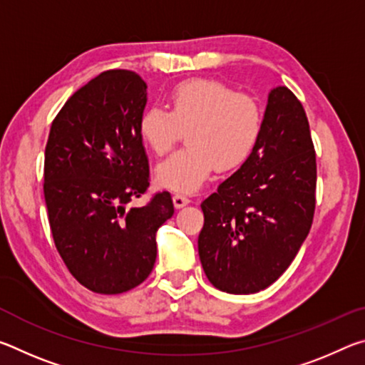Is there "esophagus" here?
Here are the masks:
<instances>
[{"instance_id": "34e87169", "label": "esophagus", "mask_w": 365, "mask_h": 365, "mask_svg": "<svg viewBox=\"0 0 365 365\" xmlns=\"http://www.w3.org/2000/svg\"><path fill=\"white\" fill-rule=\"evenodd\" d=\"M172 200H174V206H175L177 209H182L183 206H187L188 202H190V197H187V196L182 195V193H175L174 197H172Z\"/></svg>"}]
</instances>
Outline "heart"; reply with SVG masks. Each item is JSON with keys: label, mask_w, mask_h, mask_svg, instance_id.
Returning a JSON list of instances; mask_svg holds the SVG:
<instances>
[{"label": "heart", "mask_w": 365, "mask_h": 365, "mask_svg": "<svg viewBox=\"0 0 365 365\" xmlns=\"http://www.w3.org/2000/svg\"><path fill=\"white\" fill-rule=\"evenodd\" d=\"M264 125L256 98L235 93L211 78L177 83L168 95V109L151 106L141 113L138 132L153 153L164 154L187 130V148L172 153L156 168L159 187L193 193L211 177L215 165L233 170L251 158Z\"/></svg>", "instance_id": "obj_1"}]
</instances>
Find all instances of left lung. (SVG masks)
Wrapping results in <instances>:
<instances>
[{"label":"left lung","instance_id":"8db88e82","mask_svg":"<svg viewBox=\"0 0 365 365\" xmlns=\"http://www.w3.org/2000/svg\"><path fill=\"white\" fill-rule=\"evenodd\" d=\"M316 178L302 104L287 86H275L255 153L201 202L197 252L215 288L257 293L288 269L311 230Z\"/></svg>","mask_w":365,"mask_h":365}]
</instances>
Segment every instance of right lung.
Instances as JSON below:
<instances>
[{
    "label": "right lung",
    "mask_w": 365,
    "mask_h": 365,
    "mask_svg": "<svg viewBox=\"0 0 365 365\" xmlns=\"http://www.w3.org/2000/svg\"><path fill=\"white\" fill-rule=\"evenodd\" d=\"M148 86L132 71H108L77 90L51 123L45 202L54 245L91 292L138 287L156 262V232L174 215L170 193L127 209L150 187L138 132Z\"/></svg>",
    "instance_id": "obj_1"
}]
</instances>
